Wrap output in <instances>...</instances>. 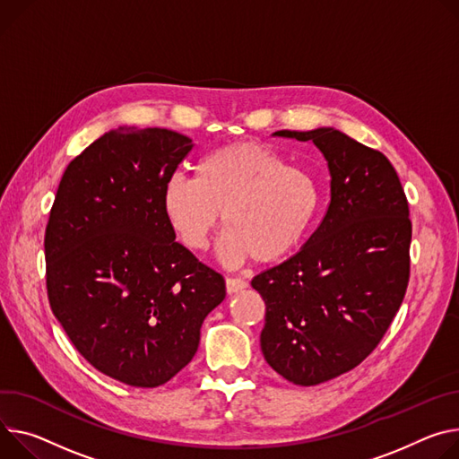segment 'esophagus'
<instances>
[{"mask_svg": "<svg viewBox=\"0 0 459 459\" xmlns=\"http://www.w3.org/2000/svg\"><path fill=\"white\" fill-rule=\"evenodd\" d=\"M225 285H227V293L234 295V293H239V290H243L247 287V281L241 280V278H227Z\"/></svg>", "mask_w": 459, "mask_h": 459, "instance_id": "obj_1", "label": "esophagus"}]
</instances>
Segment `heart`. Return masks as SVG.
<instances>
[{"label":"heart","instance_id":"obj_1","mask_svg":"<svg viewBox=\"0 0 459 459\" xmlns=\"http://www.w3.org/2000/svg\"><path fill=\"white\" fill-rule=\"evenodd\" d=\"M320 185L260 143H232L203 155L195 178L166 179L160 204L179 239L203 251L221 216L229 225L218 255L236 265L281 260L304 241L320 208ZM224 214L221 215V212Z\"/></svg>","mask_w":459,"mask_h":459}]
</instances>
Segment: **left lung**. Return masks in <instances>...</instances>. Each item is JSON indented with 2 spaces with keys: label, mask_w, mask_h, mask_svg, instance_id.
Instances as JSON below:
<instances>
[{
  "label": "left lung",
  "mask_w": 459,
  "mask_h": 459,
  "mask_svg": "<svg viewBox=\"0 0 459 459\" xmlns=\"http://www.w3.org/2000/svg\"><path fill=\"white\" fill-rule=\"evenodd\" d=\"M273 135L313 141L331 176L318 229L251 281L265 302L267 364L289 383L315 386L359 366L399 311L410 278L408 201L392 162L335 128Z\"/></svg>",
  "instance_id": "left-lung-1"
}]
</instances>
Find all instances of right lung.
<instances>
[{
	"label": "right lung",
	"instance_id": "obj_1",
	"mask_svg": "<svg viewBox=\"0 0 459 459\" xmlns=\"http://www.w3.org/2000/svg\"><path fill=\"white\" fill-rule=\"evenodd\" d=\"M194 148L172 130L118 126L65 169L46 229L48 295L91 366L137 388L195 355L225 280L176 241L160 194Z\"/></svg>",
	"mask_w": 459,
	"mask_h": 459
}]
</instances>
